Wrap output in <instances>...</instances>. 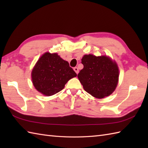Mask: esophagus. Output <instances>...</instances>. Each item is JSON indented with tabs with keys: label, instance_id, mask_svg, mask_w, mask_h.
<instances>
[{
	"label": "esophagus",
	"instance_id": "obj_1",
	"mask_svg": "<svg viewBox=\"0 0 148 148\" xmlns=\"http://www.w3.org/2000/svg\"><path fill=\"white\" fill-rule=\"evenodd\" d=\"M74 71L76 72V74H78V72H79V69H78L77 67H74Z\"/></svg>",
	"mask_w": 148,
	"mask_h": 148
}]
</instances>
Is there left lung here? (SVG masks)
Listing matches in <instances>:
<instances>
[{
	"mask_svg": "<svg viewBox=\"0 0 148 148\" xmlns=\"http://www.w3.org/2000/svg\"><path fill=\"white\" fill-rule=\"evenodd\" d=\"M84 67L77 74L84 90L93 97L102 99L112 93L118 83L119 69L107 56L85 55L81 59Z\"/></svg>",
	"mask_w": 148,
	"mask_h": 148,
	"instance_id": "1",
	"label": "left lung"
}]
</instances>
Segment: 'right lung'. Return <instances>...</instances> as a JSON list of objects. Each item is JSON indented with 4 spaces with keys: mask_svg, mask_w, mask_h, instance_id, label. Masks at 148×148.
Returning <instances> with one entry per match:
<instances>
[{
    "mask_svg": "<svg viewBox=\"0 0 148 148\" xmlns=\"http://www.w3.org/2000/svg\"><path fill=\"white\" fill-rule=\"evenodd\" d=\"M32 80L35 88L45 96H51L64 89L69 80L77 74L68 62L57 53L43 54L32 69Z\"/></svg>",
    "mask_w": 148,
    "mask_h": 148,
    "instance_id": "add662e5",
    "label": "right lung"
}]
</instances>
